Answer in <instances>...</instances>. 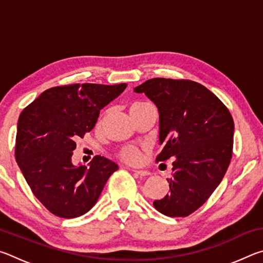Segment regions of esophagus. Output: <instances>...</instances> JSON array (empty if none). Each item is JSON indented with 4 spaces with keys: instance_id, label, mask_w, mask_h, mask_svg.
<instances>
[{
    "instance_id": "esophagus-1",
    "label": "esophagus",
    "mask_w": 263,
    "mask_h": 263,
    "mask_svg": "<svg viewBox=\"0 0 263 263\" xmlns=\"http://www.w3.org/2000/svg\"><path fill=\"white\" fill-rule=\"evenodd\" d=\"M133 173L138 176H148L151 174L147 171H137V169H133Z\"/></svg>"
}]
</instances>
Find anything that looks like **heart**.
<instances>
[{
  "label": "heart",
  "mask_w": 263,
  "mask_h": 263,
  "mask_svg": "<svg viewBox=\"0 0 263 263\" xmlns=\"http://www.w3.org/2000/svg\"><path fill=\"white\" fill-rule=\"evenodd\" d=\"M147 105H151L149 103H147V102L138 101V102H135V103L131 104L130 111L141 109V108H144V106H147ZM101 121H100V123H101ZM118 157H119V159L123 160V161L126 163L138 164L142 161V148L138 147V146H125V147H123L121 151H119Z\"/></svg>",
  "instance_id": "obj_1"
}]
</instances>
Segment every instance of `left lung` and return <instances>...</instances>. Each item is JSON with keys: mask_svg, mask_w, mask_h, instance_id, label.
Segmentation results:
<instances>
[{"mask_svg": "<svg viewBox=\"0 0 263 263\" xmlns=\"http://www.w3.org/2000/svg\"><path fill=\"white\" fill-rule=\"evenodd\" d=\"M158 106L157 162L174 158L169 194L153 205L168 217H186L205 203L232 159L234 123L218 97L190 80L155 78L135 88Z\"/></svg>", "mask_w": 263, "mask_h": 263, "instance_id": "obj_1", "label": "left lung"}]
</instances>
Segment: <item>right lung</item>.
<instances>
[{"label":"right lung","mask_w":263,"mask_h":263,"mask_svg":"<svg viewBox=\"0 0 263 263\" xmlns=\"http://www.w3.org/2000/svg\"><path fill=\"white\" fill-rule=\"evenodd\" d=\"M126 86L74 83L53 87L21 112L16 161L31 191L54 216L75 218L88 212L118 169L101 155L92 159L89 168L75 167L72 155L75 141L94 128L101 109Z\"/></svg>","instance_id":"1"}]
</instances>
